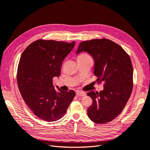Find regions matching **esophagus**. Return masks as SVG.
<instances>
[{
    "instance_id": "34e87169",
    "label": "esophagus",
    "mask_w": 150,
    "mask_h": 150,
    "mask_svg": "<svg viewBox=\"0 0 150 150\" xmlns=\"http://www.w3.org/2000/svg\"><path fill=\"white\" fill-rule=\"evenodd\" d=\"M86 95V93L80 91H76V96H84Z\"/></svg>"
}]
</instances>
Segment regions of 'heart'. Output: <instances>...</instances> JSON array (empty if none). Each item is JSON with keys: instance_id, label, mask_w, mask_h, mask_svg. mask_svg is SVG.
Returning a JSON list of instances; mask_svg holds the SVG:
<instances>
[{"instance_id": "1", "label": "heart", "mask_w": 150, "mask_h": 150, "mask_svg": "<svg viewBox=\"0 0 150 150\" xmlns=\"http://www.w3.org/2000/svg\"><path fill=\"white\" fill-rule=\"evenodd\" d=\"M88 58H90V57L87 54L81 53L78 56H77V60H78V61H82V60L86 59H88Z\"/></svg>"}]
</instances>
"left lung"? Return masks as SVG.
<instances>
[{"instance_id": "8db88e82", "label": "left lung", "mask_w": 150, "mask_h": 150, "mask_svg": "<svg viewBox=\"0 0 150 150\" xmlns=\"http://www.w3.org/2000/svg\"><path fill=\"white\" fill-rule=\"evenodd\" d=\"M87 52L94 60V74L97 83H104V89L91 91L88 96L93 104L88 116L95 123L111 122L123 110L133 87V69L131 59L120 45L105 38L83 41L76 54Z\"/></svg>"}]
</instances>
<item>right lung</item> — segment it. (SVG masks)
Masks as SVG:
<instances>
[{
	"label": "right lung",
	"mask_w": 150,
	"mask_h": 150,
	"mask_svg": "<svg viewBox=\"0 0 150 150\" xmlns=\"http://www.w3.org/2000/svg\"><path fill=\"white\" fill-rule=\"evenodd\" d=\"M75 45L39 39L22 52L17 68L18 88L24 101L39 118L55 121L64 116L76 96L74 91H56L52 79L61 73L62 61Z\"/></svg>",
	"instance_id": "1"
}]
</instances>
